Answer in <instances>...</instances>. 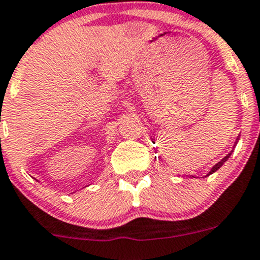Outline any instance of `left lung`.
<instances>
[{
	"instance_id": "8db88e82",
	"label": "left lung",
	"mask_w": 260,
	"mask_h": 260,
	"mask_svg": "<svg viewBox=\"0 0 260 260\" xmlns=\"http://www.w3.org/2000/svg\"><path fill=\"white\" fill-rule=\"evenodd\" d=\"M235 144H237V143H235ZM233 152V151H232ZM232 152H229V154L228 155H226V156H224L223 157V159H221L220 160V161H219V162H216V164L215 165H214V167L213 168H211V170L209 171V174H208V175H210V174H213V173H215V171L216 170H218L219 169V168H220L221 167V165H223L224 164V162H225L226 161V160H228L229 159V157H230V155H232ZM207 175V176H208Z\"/></svg>"
}]
</instances>
